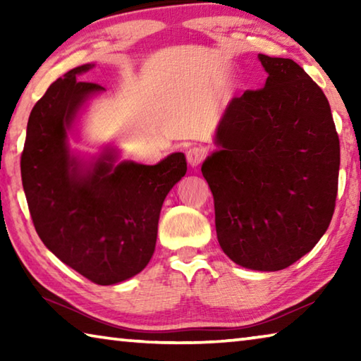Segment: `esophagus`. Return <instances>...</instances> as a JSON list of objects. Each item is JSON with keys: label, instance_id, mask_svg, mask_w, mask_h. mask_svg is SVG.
Masks as SVG:
<instances>
[{"label": "esophagus", "instance_id": "obj_1", "mask_svg": "<svg viewBox=\"0 0 361 361\" xmlns=\"http://www.w3.org/2000/svg\"><path fill=\"white\" fill-rule=\"evenodd\" d=\"M207 157V151L202 146H194V148H189L186 151V159L188 164L191 167H199L200 164L204 162V159Z\"/></svg>", "mask_w": 361, "mask_h": 361}]
</instances>
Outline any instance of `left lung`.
Masks as SVG:
<instances>
[{
	"label": "left lung",
	"mask_w": 361,
	"mask_h": 361,
	"mask_svg": "<svg viewBox=\"0 0 361 361\" xmlns=\"http://www.w3.org/2000/svg\"><path fill=\"white\" fill-rule=\"evenodd\" d=\"M266 85L231 102L202 175L223 252L255 271H280L331 223L341 148L323 90L291 59L259 54Z\"/></svg>",
	"instance_id": "8db88e82"
}]
</instances>
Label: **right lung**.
<instances>
[{"label":"right lung","mask_w":361,"mask_h":361,"mask_svg":"<svg viewBox=\"0 0 361 361\" xmlns=\"http://www.w3.org/2000/svg\"><path fill=\"white\" fill-rule=\"evenodd\" d=\"M90 68L81 65L65 73L36 102L20 173L42 243L90 282L113 285L137 276L149 262L164 199L188 166L183 152L157 166L122 162L118 167L106 154L94 170L79 172L66 148V129L85 99L103 89L76 81Z\"/></svg>","instance_id":"add662e5"}]
</instances>
